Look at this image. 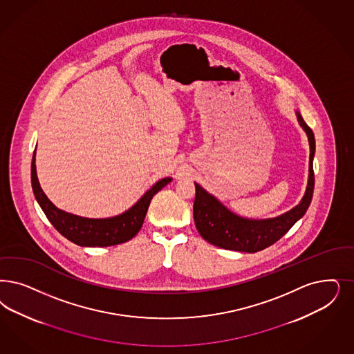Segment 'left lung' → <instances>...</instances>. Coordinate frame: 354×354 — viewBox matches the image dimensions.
<instances>
[{"instance_id": "left-lung-1", "label": "left lung", "mask_w": 354, "mask_h": 354, "mask_svg": "<svg viewBox=\"0 0 354 354\" xmlns=\"http://www.w3.org/2000/svg\"><path fill=\"white\" fill-rule=\"evenodd\" d=\"M295 115L301 128L307 134L310 145L308 180L305 195L299 204L273 218H247L232 212L216 196L209 194L200 184L195 183L194 218L197 232L207 242L225 250L254 254L276 243L292 229L297 221L305 216L314 194L313 160L315 156V137L301 113L295 111Z\"/></svg>"}]
</instances>
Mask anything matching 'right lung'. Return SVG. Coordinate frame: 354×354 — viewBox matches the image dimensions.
Segmentation results:
<instances>
[{
	"label": "right lung",
	"mask_w": 354,
	"mask_h": 354,
	"mask_svg": "<svg viewBox=\"0 0 354 354\" xmlns=\"http://www.w3.org/2000/svg\"><path fill=\"white\" fill-rule=\"evenodd\" d=\"M35 156L37 150L31 162V184L37 204L57 232L81 247H109L131 241L142 227L153 196L172 180V178L158 180L122 214L107 218H87L59 209L49 200L37 179Z\"/></svg>",
	"instance_id": "add662e5"
}]
</instances>
